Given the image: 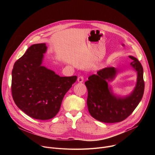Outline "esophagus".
<instances>
[{
  "instance_id": "34e87169",
  "label": "esophagus",
  "mask_w": 155,
  "mask_h": 155,
  "mask_svg": "<svg viewBox=\"0 0 155 155\" xmlns=\"http://www.w3.org/2000/svg\"><path fill=\"white\" fill-rule=\"evenodd\" d=\"M77 81L79 82V83H83V81H84V78L82 76H80L78 77V79H77Z\"/></svg>"
}]
</instances>
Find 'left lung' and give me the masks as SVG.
Listing matches in <instances>:
<instances>
[{"label":"left lung","mask_w":155,"mask_h":155,"mask_svg":"<svg viewBox=\"0 0 155 155\" xmlns=\"http://www.w3.org/2000/svg\"><path fill=\"white\" fill-rule=\"evenodd\" d=\"M130 65L137 73L134 90L126 96H115L108 82L112 81L119 72L115 68H105L88 78L84 84L87 89V105L90 115L96 120L108 123H118L127 118L140 102L145 84L143 70L140 62L134 56Z\"/></svg>","instance_id":"left-lung-1"}]
</instances>
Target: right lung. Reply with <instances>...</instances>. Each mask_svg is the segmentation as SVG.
I'll return each instance as SVG.
<instances>
[{
	"mask_svg": "<svg viewBox=\"0 0 155 155\" xmlns=\"http://www.w3.org/2000/svg\"><path fill=\"white\" fill-rule=\"evenodd\" d=\"M47 50L45 43L31 45L12 70V93L17 107L37 120L54 117L64 95L77 79V76L60 77L43 66Z\"/></svg>",
	"mask_w": 155,
	"mask_h": 155,
	"instance_id": "add662e5",
	"label": "right lung"
}]
</instances>
